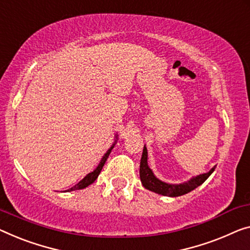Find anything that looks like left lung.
Listing matches in <instances>:
<instances>
[{"label":"left lung","mask_w":250,"mask_h":250,"mask_svg":"<svg viewBox=\"0 0 250 250\" xmlns=\"http://www.w3.org/2000/svg\"><path fill=\"white\" fill-rule=\"evenodd\" d=\"M147 159H148V152H147L146 146H145L143 156H141L140 170H139L141 183H143L144 188L149 189V191L158 193V194H162L165 196L176 197V196L184 195L186 193L193 191V189L196 188L197 186L203 184L204 182L207 181V178L210 176V175L213 173V170L215 169V166H214L213 168H211L208 173L197 175V176L191 178V180L185 182V183L168 184V183H165V182H162L161 180H158V178L155 176L154 173H152V170L149 168Z\"/></svg>","instance_id":"8db88e82"}]
</instances>
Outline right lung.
Masks as SVG:
<instances>
[{
  "label": "right lung",
  "instance_id": "obj_1",
  "mask_svg": "<svg viewBox=\"0 0 250 250\" xmlns=\"http://www.w3.org/2000/svg\"><path fill=\"white\" fill-rule=\"evenodd\" d=\"M118 136H115V138H117ZM115 141H117V139H115ZM115 141H114V144L112 145V146L110 147V149L109 150H107L105 154H104V156H103V158L101 159V162H100V164L98 165V167H96V168L93 170V172H91L89 174H87L86 176H85L83 180H82L80 183H77L75 186H73V188H70L69 189H67L66 192H70V191H75V189H82V188H87L88 185H91L93 182H94L96 178H98V176L100 175V173H101V170H102V168H103V166H104V164H105V162H106V159H107V157H109V155H110V152H111V150H112L113 149V147H114V145H115Z\"/></svg>",
  "mask_w": 250,
  "mask_h": 250
}]
</instances>
